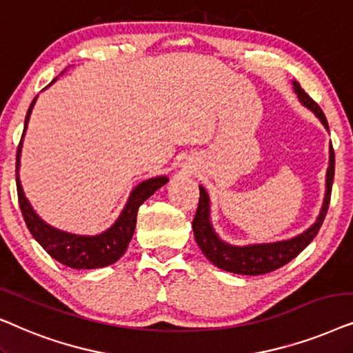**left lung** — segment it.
Returning <instances> with one entry per match:
<instances>
[{"mask_svg":"<svg viewBox=\"0 0 353 353\" xmlns=\"http://www.w3.org/2000/svg\"><path fill=\"white\" fill-rule=\"evenodd\" d=\"M292 83L294 92L297 93L300 103H302L303 106H307L310 111H313L318 119L323 122L324 128L330 130L326 116H324L321 108L318 106V103H314L312 98L305 93L299 82ZM332 181H334V150H332L331 145L330 168H327L326 172V194H324L321 213H319L318 219L314 221L312 228H308L305 232L299 234L297 237L288 239V241L271 243H253V245L243 247L231 245V243L221 241L218 234L214 232L213 224H211L210 219V196L206 194L205 187L200 185L199 208H196L194 223H192L195 241L201 248V252H203V255L208 258L214 266H218L224 271L236 272V274L258 276L278 270V268L288 265L290 260H294V258L297 256L314 237H316L319 228H321L323 221L326 218L327 208H330Z\"/></svg>","mask_w":353,"mask_h":353,"instance_id":"1","label":"left lung"}]
</instances>
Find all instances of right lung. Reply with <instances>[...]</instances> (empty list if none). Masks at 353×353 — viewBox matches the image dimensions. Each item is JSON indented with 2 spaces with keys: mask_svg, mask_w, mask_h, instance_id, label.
<instances>
[{
  "mask_svg": "<svg viewBox=\"0 0 353 353\" xmlns=\"http://www.w3.org/2000/svg\"><path fill=\"white\" fill-rule=\"evenodd\" d=\"M56 81V79H54ZM53 81V82H54ZM51 82V83H53ZM50 83V85H51ZM48 85V87H50ZM37 101V97L32 101V105L27 111L26 125H23V134H26L29 117ZM22 139L17 148L16 158V184H17V199L19 206H21L23 221L27 228L37 242L45 248L46 253L58 260L63 265L74 268V270H95V268H103L112 265L128 250L130 239L134 236L135 224H137V211L139 206L143 203L148 196H152L159 187H163L168 182L166 176H158L147 179L135 187L130 192L128 203L124 210L121 211L119 218L114 221V224L105 232L97 234V236H81V234H72L56 229L48 223H45L39 214L35 213L29 200L23 194L21 181H19V166H21V148Z\"/></svg>",
  "mask_w": 353,
  "mask_h": 353,
  "instance_id": "1",
  "label": "right lung"
}]
</instances>
